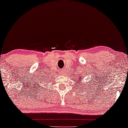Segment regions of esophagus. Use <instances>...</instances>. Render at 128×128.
I'll list each match as a JSON object with an SVG mask.
<instances>
[{
  "label": "esophagus",
  "instance_id": "1",
  "mask_svg": "<svg viewBox=\"0 0 128 128\" xmlns=\"http://www.w3.org/2000/svg\"><path fill=\"white\" fill-rule=\"evenodd\" d=\"M64 70H62V71H61V73H60V74H64Z\"/></svg>",
  "mask_w": 128,
  "mask_h": 128
}]
</instances>
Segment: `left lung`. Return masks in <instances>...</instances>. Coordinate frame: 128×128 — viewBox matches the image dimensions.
Masks as SVG:
<instances>
[{
	"label": "left lung",
	"instance_id": "obj_1",
	"mask_svg": "<svg viewBox=\"0 0 128 128\" xmlns=\"http://www.w3.org/2000/svg\"><path fill=\"white\" fill-rule=\"evenodd\" d=\"M82 74H78V76H77V75H76V76H74L75 77H74V80H75V81L77 80V81H78V82H80V78H84V77H82ZM87 83H88V82H87ZM82 84H84V82H82ZM78 84H79V85L80 86H78V88H80V90H81V89H82V84H79V83H78ZM85 86H86V85H85Z\"/></svg>",
	"mask_w": 128,
	"mask_h": 128
}]
</instances>
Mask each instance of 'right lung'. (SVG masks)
Wrapping results in <instances>:
<instances>
[{
  "label": "right lung",
  "instance_id": "1",
  "mask_svg": "<svg viewBox=\"0 0 128 128\" xmlns=\"http://www.w3.org/2000/svg\"><path fill=\"white\" fill-rule=\"evenodd\" d=\"M49 78V77H48V78H46V80H45V82H46H46H48V78Z\"/></svg>",
  "mask_w": 128,
  "mask_h": 128
}]
</instances>
